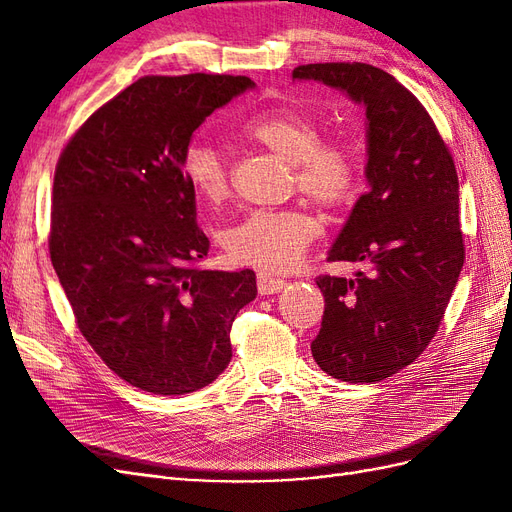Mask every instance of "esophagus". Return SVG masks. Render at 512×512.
<instances>
[{
  "label": "esophagus",
  "mask_w": 512,
  "mask_h": 512,
  "mask_svg": "<svg viewBox=\"0 0 512 512\" xmlns=\"http://www.w3.org/2000/svg\"><path fill=\"white\" fill-rule=\"evenodd\" d=\"M258 290L260 294H275L280 292L282 288H286V280H282V277H277L269 271H258Z\"/></svg>",
  "instance_id": "obj_1"
}]
</instances>
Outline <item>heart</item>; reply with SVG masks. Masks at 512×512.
<instances>
[{
	"instance_id": "heart-1",
	"label": "heart",
	"mask_w": 512,
	"mask_h": 512,
	"mask_svg": "<svg viewBox=\"0 0 512 512\" xmlns=\"http://www.w3.org/2000/svg\"><path fill=\"white\" fill-rule=\"evenodd\" d=\"M243 134L292 164L299 190L322 205L346 200L356 185V162L339 143H320V126L297 111H271L252 117ZM183 175L192 192L218 203L228 190L222 151L194 141L183 153ZM316 235V222L301 209H258L230 226L224 235L228 254L247 265L286 269L297 262Z\"/></svg>"
}]
</instances>
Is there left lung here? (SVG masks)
Returning a JSON list of instances; mask_svg holds the SVG:
<instances>
[{
	"mask_svg": "<svg viewBox=\"0 0 512 512\" xmlns=\"http://www.w3.org/2000/svg\"><path fill=\"white\" fill-rule=\"evenodd\" d=\"M292 79L344 91L365 108L369 188L327 256L367 269L316 280L324 316L312 354L337 380L378 382L427 348L459 280L466 250L457 170L423 104L389 72L307 64Z\"/></svg>",
	"mask_w": 512,
	"mask_h": 512,
	"instance_id": "1",
	"label": "left lung"
}]
</instances>
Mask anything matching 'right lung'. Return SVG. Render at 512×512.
I'll return each mask as SVG.
<instances>
[{
  "label": "right lung",
  "mask_w": 512,
  "mask_h": 512,
  "mask_svg": "<svg viewBox=\"0 0 512 512\" xmlns=\"http://www.w3.org/2000/svg\"><path fill=\"white\" fill-rule=\"evenodd\" d=\"M247 76H143L91 115L55 168L49 250L89 346L153 395L203 389L228 367L256 273L203 271L209 239L183 153Z\"/></svg>",
  "instance_id": "add662e5"
}]
</instances>
